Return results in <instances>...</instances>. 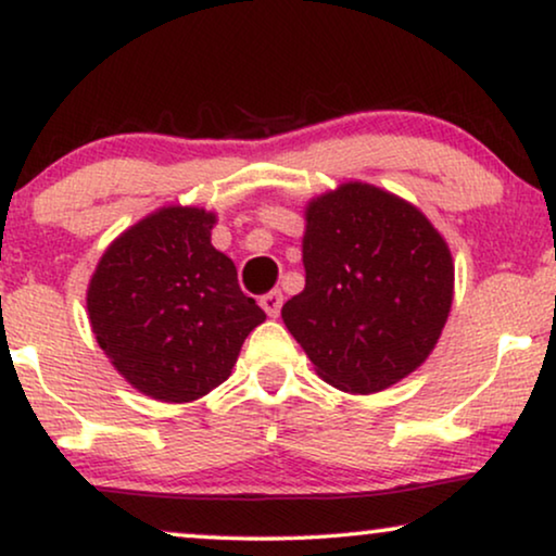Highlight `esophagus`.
Listing matches in <instances>:
<instances>
[{"label":"esophagus","mask_w":556,"mask_h":556,"mask_svg":"<svg viewBox=\"0 0 556 556\" xmlns=\"http://www.w3.org/2000/svg\"><path fill=\"white\" fill-rule=\"evenodd\" d=\"M261 306H263V311H265V314H268L270 318H276V316L280 314V306H283V293H280V291L265 293L263 299H261Z\"/></svg>","instance_id":"obj_1"}]
</instances>
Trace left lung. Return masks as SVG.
<instances>
[{"label":"left lung","mask_w":556,"mask_h":556,"mask_svg":"<svg viewBox=\"0 0 556 556\" xmlns=\"http://www.w3.org/2000/svg\"><path fill=\"white\" fill-rule=\"evenodd\" d=\"M306 286L280 308L316 375L375 394L413 375L453 306L451 248L420 207L367 181H344L303 207Z\"/></svg>","instance_id":"8db88e82"}]
</instances>
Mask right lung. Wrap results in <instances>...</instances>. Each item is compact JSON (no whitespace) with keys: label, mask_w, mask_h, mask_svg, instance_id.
<instances>
[{"label":"right lung","mask_w":556,"mask_h":556,"mask_svg":"<svg viewBox=\"0 0 556 556\" xmlns=\"http://www.w3.org/2000/svg\"><path fill=\"white\" fill-rule=\"evenodd\" d=\"M217 212L164 204L103 250L88 280V321L113 369L159 402L200 400L232 375L265 311L212 245Z\"/></svg>","instance_id":"1"}]
</instances>
